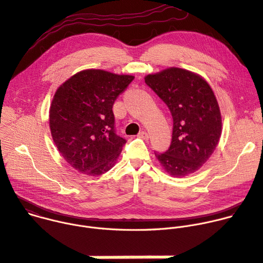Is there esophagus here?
<instances>
[{"label": "esophagus", "mask_w": 263, "mask_h": 263, "mask_svg": "<svg viewBox=\"0 0 263 263\" xmlns=\"http://www.w3.org/2000/svg\"><path fill=\"white\" fill-rule=\"evenodd\" d=\"M139 137H140V138H143V139H148L149 135H148V133H147V132L142 130V132H140V133H139Z\"/></svg>", "instance_id": "34e87169"}]
</instances>
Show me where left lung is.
Returning <instances> with one entry per match:
<instances>
[{"label": "left lung", "instance_id": "1", "mask_svg": "<svg viewBox=\"0 0 263 263\" xmlns=\"http://www.w3.org/2000/svg\"><path fill=\"white\" fill-rule=\"evenodd\" d=\"M145 83L173 117L171 146L165 153H155L157 159L174 177L195 173L212 156L221 136V114L213 89L199 74L178 67L148 74Z\"/></svg>", "mask_w": 263, "mask_h": 263}]
</instances>
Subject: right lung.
Listing matches in <instances>:
<instances>
[{
	"label": "right lung",
	"instance_id": "1",
	"mask_svg": "<svg viewBox=\"0 0 263 263\" xmlns=\"http://www.w3.org/2000/svg\"><path fill=\"white\" fill-rule=\"evenodd\" d=\"M135 79L86 69L60 86L49 110L53 142L66 162L88 176L108 172L126 140L116 134L112 105Z\"/></svg>",
	"mask_w": 263,
	"mask_h": 263
}]
</instances>
